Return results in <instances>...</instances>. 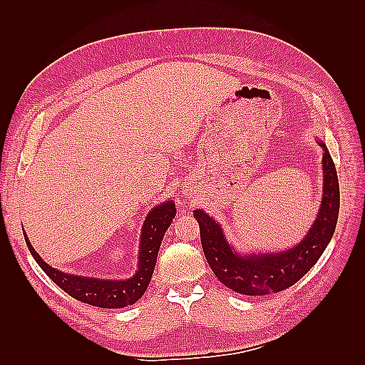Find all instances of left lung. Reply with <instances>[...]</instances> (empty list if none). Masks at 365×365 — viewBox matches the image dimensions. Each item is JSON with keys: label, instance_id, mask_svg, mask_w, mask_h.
Returning a JSON list of instances; mask_svg holds the SVG:
<instances>
[{"label": "left lung", "instance_id": "8db88e82", "mask_svg": "<svg viewBox=\"0 0 365 365\" xmlns=\"http://www.w3.org/2000/svg\"><path fill=\"white\" fill-rule=\"evenodd\" d=\"M323 147V200L309 234L293 250L277 254L238 255L227 245L221 226L202 210L195 212L200 243L215 276L237 293L263 297L289 289L311 269L334 235L339 218L340 192L336 165Z\"/></svg>", "mask_w": 365, "mask_h": 365}]
</instances>
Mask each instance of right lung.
<instances>
[{"label":"right lung","instance_id":"obj_1","mask_svg":"<svg viewBox=\"0 0 365 365\" xmlns=\"http://www.w3.org/2000/svg\"><path fill=\"white\" fill-rule=\"evenodd\" d=\"M174 216L175 205L170 200H168L166 204L152 208V212L147 215V220L143 226L141 247H139V268L136 274L128 279V281H103V279L66 274L63 271L54 269L48 263H45L41 259V255L34 251V247L31 246L25 232H23V235H25L28 250L33 254L38 267L45 271V274L59 289H63L72 298L86 302V304L91 306L103 309H120L135 304L143 297L147 287H149L155 263H157L161 240L165 237L169 224L173 222Z\"/></svg>","mask_w":365,"mask_h":365}]
</instances>
